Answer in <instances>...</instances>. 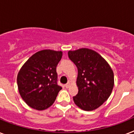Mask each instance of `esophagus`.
Here are the masks:
<instances>
[{"label":"esophagus","mask_w":134,"mask_h":134,"mask_svg":"<svg viewBox=\"0 0 134 134\" xmlns=\"http://www.w3.org/2000/svg\"><path fill=\"white\" fill-rule=\"evenodd\" d=\"M70 85H71V83H70V82H68L67 84H65V87L67 88H69V86H70Z\"/></svg>","instance_id":"34e87169"}]
</instances>
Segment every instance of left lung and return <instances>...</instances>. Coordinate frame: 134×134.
I'll list each match as a JSON object with an SVG mask.
<instances>
[{
	"mask_svg": "<svg viewBox=\"0 0 134 134\" xmlns=\"http://www.w3.org/2000/svg\"><path fill=\"white\" fill-rule=\"evenodd\" d=\"M68 56L78 69L79 92L73 97L74 102L84 110L97 109L112 92L114 74L111 67L103 57L89 48L69 51Z\"/></svg>",
	"mask_w": 134,
	"mask_h": 134,
	"instance_id": "1",
	"label": "left lung"
}]
</instances>
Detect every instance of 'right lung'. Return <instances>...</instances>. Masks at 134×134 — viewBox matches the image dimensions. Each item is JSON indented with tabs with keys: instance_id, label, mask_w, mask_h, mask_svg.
<instances>
[{
	"instance_id": "right-lung-1",
	"label": "right lung",
	"mask_w": 134,
	"mask_h": 134,
	"mask_svg": "<svg viewBox=\"0 0 134 134\" xmlns=\"http://www.w3.org/2000/svg\"><path fill=\"white\" fill-rule=\"evenodd\" d=\"M62 51L46 49L33 54L17 75L18 89L24 101L38 110L50 107L62 87L58 85L56 67Z\"/></svg>"
}]
</instances>
